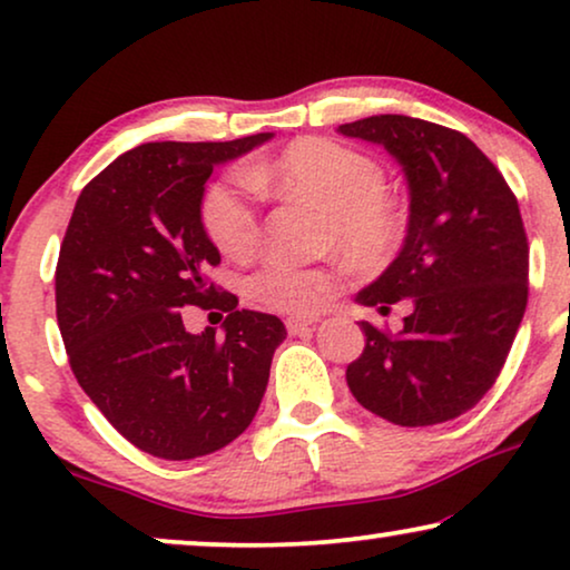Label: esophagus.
<instances>
[{
	"label": "esophagus",
	"mask_w": 570,
	"mask_h": 570,
	"mask_svg": "<svg viewBox=\"0 0 570 570\" xmlns=\"http://www.w3.org/2000/svg\"><path fill=\"white\" fill-rule=\"evenodd\" d=\"M316 322H318L316 316H291L285 322V326H287V332L295 337V334H308L316 326Z\"/></svg>",
	"instance_id": "obj_1"
}]
</instances>
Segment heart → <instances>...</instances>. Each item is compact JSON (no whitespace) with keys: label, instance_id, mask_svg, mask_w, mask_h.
<instances>
[{"label":"heart","instance_id":"heart-1","mask_svg":"<svg viewBox=\"0 0 570 570\" xmlns=\"http://www.w3.org/2000/svg\"><path fill=\"white\" fill-rule=\"evenodd\" d=\"M254 189L301 194L326 205L324 246H337L350 262H386L404 238L407 215L384 189V168L371 155L326 137L295 139L272 163L248 166L209 184L202 225L223 254L244 256L259 238ZM334 272L269 259L252 277V295L264 306L306 314L326 301Z\"/></svg>","mask_w":570,"mask_h":570}]
</instances>
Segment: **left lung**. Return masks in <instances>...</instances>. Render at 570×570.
I'll return each instance as SVG.
<instances>
[{"label":"left lung","mask_w":570,"mask_h":570,"mask_svg":"<svg viewBox=\"0 0 570 570\" xmlns=\"http://www.w3.org/2000/svg\"><path fill=\"white\" fill-rule=\"evenodd\" d=\"M381 145L407 181V236L355 295L361 306L410 301L396 334L357 322L365 347L347 386L394 425L446 423L495 384L527 308L529 246L519 202L470 137L402 114L340 124Z\"/></svg>","instance_id":"1"}]
</instances>
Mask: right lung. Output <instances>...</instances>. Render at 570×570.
<instances>
[{
    "label": "right lung",
    "mask_w": 570,
    "mask_h": 570,
    "mask_svg": "<svg viewBox=\"0 0 570 570\" xmlns=\"http://www.w3.org/2000/svg\"><path fill=\"white\" fill-rule=\"evenodd\" d=\"M272 131L233 142H147L100 170L77 199L57 264V322L77 384L108 423L170 462L228 446L252 425L277 316L238 311L207 269L220 252L202 225L207 178ZM184 305L229 311L224 337L185 332Z\"/></svg>",
    "instance_id": "right-lung-1"
}]
</instances>
